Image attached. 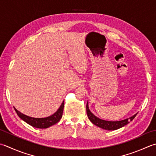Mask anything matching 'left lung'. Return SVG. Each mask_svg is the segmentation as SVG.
<instances>
[{"instance_id":"1","label":"left lung","mask_w":156,"mask_h":156,"mask_svg":"<svg viewBox=\"0 0 156 156\" xmlns=\"http://www.w3.org/2000/svg\"><path fill=\"white\" fill-rule=\"evenodd\" d=\"M86 110L88 119L90 120V121L94 124V125H96L98 127L105 129V130H108V131H114V130L119 129L121 127L126 125L127 124L129 123L131 121L135 119L136 114H134L133 116L130 117L129 119H126L122 120H119V121H108V120H102L100 118H98L96 116H95L94 114L92 113L90 108H89V105L88 101H87L86 105Z\"/></svg>"}]
</instances>
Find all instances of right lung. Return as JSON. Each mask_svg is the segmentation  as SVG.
<instances>
[{"label": "right lung", "instance_id": "obj_1", "mask_svg": "<svg viewBox=\"0 0 156 156\" xmlns=\"http://www.w3.org/2000/svg\"><path fill=\"white\" fill-rule=\"evenodd\" d=\"M14 109L15 112H17L19 117L25 122L29 124L30 125L38 129H46L55 125L56 123L59 122V120L61 119L62 116L63 109H64V101H62V103L56 112L50 115V116L45 117V118H34V117L28 116L20 112L15 107Z\"/></svg>", "mask_w": 156, "mask_h": 156}]
</instances>
